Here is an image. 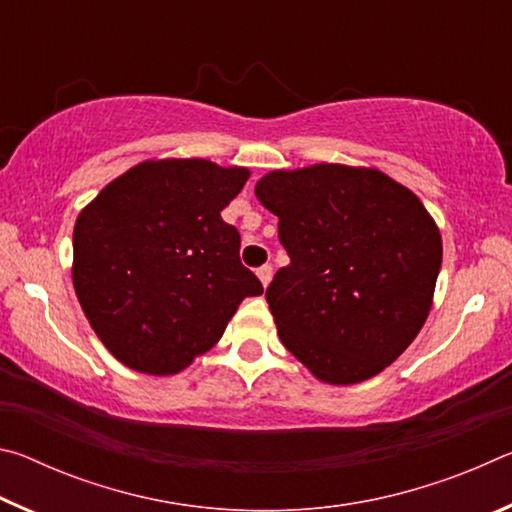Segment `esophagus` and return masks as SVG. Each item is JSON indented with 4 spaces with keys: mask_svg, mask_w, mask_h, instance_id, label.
<instances>
[{
    "mask_svg": "<svg viewBox=\"0 0 512 512\" xmlns=\"http://www.w3.org/2000/svg\"><path fill=\"white\" fill-rule=\"evenodd\" d=\"M257 277H259V282H262V287L266 289L268 282H271V277H273V268L264 264L262 268H257Z\"/></svg>",
    "mask_w": 512,
    "mask_h": 512,
    "instance_id": "obj_1",
    "label": "esophagus"
}]
</instances>
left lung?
<instances>
[{"instance_id":"obj_1","label":"left lung","mask_w":512,"mask_h":512,"mask_svg":"<svg viewBox=\"0 0 512 512\" xmlns=\"http://www.w3.org/2000/svg\"><path fill=\"white\" fill-rule=\"evenodd\" d=\"M255 196L291 257L266 289L284 348L325 384L379 375L433 305L443 239L427 207L384 171L334 162L268 171Z\"/></svg>"}]
</instances>
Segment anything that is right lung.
I'll use <instances>...</instances> for the list:
<instances>
[{
  "label": "right lung",
  "mask_w": 512,
  "mask_h": 512,
  "mask_svg": "<svg viewBox=\"0 0 512 512\" xmlns=\"http://www.w3.org/2000/svg\"><path fill=\"white\" fill-rule=\"evenodd\" d=\"M248 178L203 158L144 160L76 216V298L124 366L178 375L219 343L241 300L264 291L221 219Z\"/></svg>",
  "instance_id": "1"
}]
</instances>
